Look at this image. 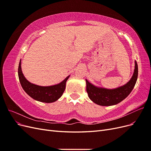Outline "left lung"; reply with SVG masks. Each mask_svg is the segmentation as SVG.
I'll use <instances>...</instances> for the list:
<instances>
[{"label": "left lung", "mask_w": 151, "mask_h": 151, "mask_svg": "<svg viewBox=\"0 0 151 151\" xmlns=\"http://www.w3.org/2000/svg\"><path fill=\"white\" fill-rule=\"evenodd\" d=\"M138 77V65L135 62V70L133 76L129 82L123 86L114 89L97 88L86 81V91L91 100L101 106H111L120 103L125 99L134 89Z\"/></svg>", "instance_id": "8db88e82"}]
</instances>
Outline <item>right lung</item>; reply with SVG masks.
Returning <instances> with one entry per match:
<instances>
[{
  "mask_svg": "<svg viewBox=\"0 0 151 151\" xmlns=\"http://www.w3.org/2000/svg\"><path fill=\"white\" fill-rule=\"evenodd\" d=\"M21 60L18 67V76L22 89L30 97L40 102L53 103L60 98L64 92L65 84L69 76L62 83L52 86H40L31 84L27 80L21 70Z\"/></svg>",
  "mask_w": 151,
  "mask_h": 151,
  "instance_id": "add662e5",
  "label": "right lung"
}]
</instances>
